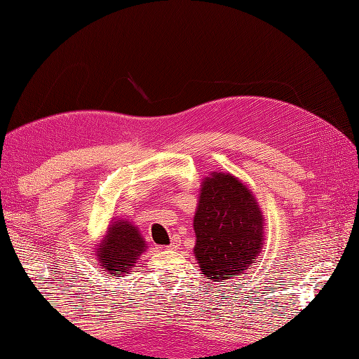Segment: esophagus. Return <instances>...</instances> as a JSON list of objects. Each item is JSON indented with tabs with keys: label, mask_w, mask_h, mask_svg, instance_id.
<instances>
[{
	"label": "esophagus",
	"mask_w": 359,
	"mask_h": 359,
	"mask_svg": "<svg viewBox=\"0 0 359 359\" xmlns=\"http://www.w3.org/2000/svg\"><path fill=\"white\" fill-rule=\"evenodd\" d=\"M179 248V241L177 240H172L171 245H168V250H175Z\"/></svg>",
	"instance_id": "esophagus-1"
}]
</instances>
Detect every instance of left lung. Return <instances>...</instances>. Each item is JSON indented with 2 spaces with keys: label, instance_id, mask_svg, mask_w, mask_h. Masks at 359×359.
Instances as JSON below:
<instances>
[{
  "label": "left lung",
  "instance_id": "left-lung-1",
  "mask_svg": "<svg viewBox=\"0 0 359 359\" xmlns=\"http://www.w3.org/2000/svg\"><path fill=\"white\" fill-rule=\"evenodd\" d=\"M193 227V254L213 282L249 271L263 249L262 208L249 187L230 172L213 171L202 179Z\"/></svg>",
  "mask_w": 359,
  "mask_h": 359
}]
</instances>
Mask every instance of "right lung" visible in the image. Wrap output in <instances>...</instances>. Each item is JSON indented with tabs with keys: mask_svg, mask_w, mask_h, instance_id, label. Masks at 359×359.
<instances>
[{
	"mask_svg": "<svg viewBox=\"0 0 359 359\" xmlns=\"http://www.w3.org/2000/svg\"><path fill=\"white\" fill-rule=\"evenodd\" d=\"M147 249L138 227L124 217H111L105 235L96 244L95 255L104 273L121 277L129 273Z\"/></svg>",
	"mask_w": 359,
	"mask_h": 359,
	"instance_id": "1",
	"label": "right lung"
}]
</instances>
